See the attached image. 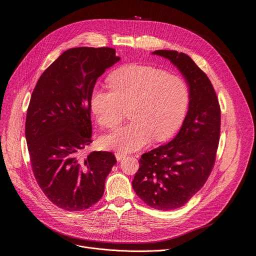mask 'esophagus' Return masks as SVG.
I'll use <instances>...</instances> for the list:
<instances>
[{
  "label": "esophagus",
  "instance_id": "obj_1",
  "mask_svg": "<svg viewBox=\"0 0 256 256\" xmlns=\"http://www.w3.org/2000/svg\"><path fill=\"white\" fill-rule=\"evenodd\" d=\"M126 154H121V152H115V156H116V160H118V162H120L121 160H124V158H126Z\"/></svg>",
  "mask_w": 256,
  "mask_h": 256
}]
</instances>
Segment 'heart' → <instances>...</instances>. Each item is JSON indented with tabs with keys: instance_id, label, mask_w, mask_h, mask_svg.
I'll use <instances>...</instances> for the list:
<instances>
[{
	"instance_id": "heart-1",
	"label": "heart",
	"mask_w": 256,
	"mask_h": 256,
	"mask_svg": "<svg viewBox=\"0 0 256 256\" xmlns=\"http://www.w3.org/2000/svg\"><path fill=\"white\" fill-rule=\"evenodd\" d=\"M109 84L111 90L96 87L91 94V110L98 124L114 128L128 106L132 121L102 137L104 148L136 152L154 137L158 141L170 138L180 126L190 98L182 78L154 66L132 64L114 72Z\"/></svg>"
}]
</instances>
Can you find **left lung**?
<instances>
[{
  "label": "left lung",
  "mask_w": 256,
  "mask_h": 256,
  "mask_svg": "<svg viewBox=\"0 0 256 256\" xmlns=\"http://www.w3.org/2000/svg\"><path fill=\"white\" fill-rule=\"evenodd\" d=\"M189 87V106L178 135L169 143L142 154L132 182L144 202L160 210L184 206L204 186L212 169L220 138L221 113L206 74L184 52L158 50Z\"/></svg>",
  "instance_id": "8db88e82"
}]
</instances>
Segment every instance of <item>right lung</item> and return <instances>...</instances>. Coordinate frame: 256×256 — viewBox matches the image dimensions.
<instances>
[{
  "instance_id": "right-lung-1",
  "label": "right lung",
  "mask_w": 256,
  "mask_h": 256,
  "mask_svg": "<svg viewBox=\"0 0 256 256\" xmlns=\"http://www.w3.org/2000/svg\"><path fill=\"white\" fill-rule=\"evenodd\" d=\"M120 60L111 48L65 50L40 76L26 118L32 170L44 195L60 208L80 212L102 198L116 164L109 152H80L92 142L91 94L98 78Z\"/></svg>"
}]
</instances>
